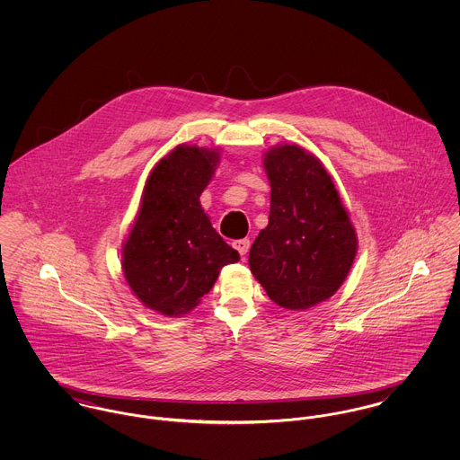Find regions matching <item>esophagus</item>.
<instances>
[{
	"mask_svg": "<svg viewBox=\"0 0 460 460\" xmlns=\"http://www.w3.org/2000/svg\"><path fill=\"white\" fill-rule=\"evenodd\" d=\"M234 248L241 253V257H244L248 253V250H250V241L248 239H239V241L234 243Z\"/></svg>",
	"mask_w": 460,
	"mask_h": 460,
	"instance_id": "34e87169",
	"label": "esophagus"
}]
</instances>
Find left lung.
I'll list each match as a JSON object with an SVG mask.
<instances>
[{"instance_id": "8db88e82", "label": "left lung", "mask_w": 460, "mask_h": 460, "mask_svg": "<svg viewBox=\"0 0 460 460\" xmlns=\"http://www.w3.org/2000/svg\"><path fill=\"white\" fill-rule=\"evenodd\" d=\"M263 168L270 212L250 250V267L278 306L308 310L345 281L358 252L356 230L314 154L276 145L263 154Z\"/></svg>"}]
</instances>
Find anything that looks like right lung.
Here are the masks:
<instances>
[{"label":"right lung","instance_id":"add662e5","mask_svg":"<svg viewBox=\"0 0 460 460\" xmlns=\"http://www.w3.org/2000/svg\"><path fill=\"white\" fill-rule=\"evenodd\" d=\"M217 163V148L179 145L146 179L122 269L134 296L163 315L191 312L221 267L239 261L199 205Z\"/></svg>","mask_w":460,"mask_h":460}]
</instances>
